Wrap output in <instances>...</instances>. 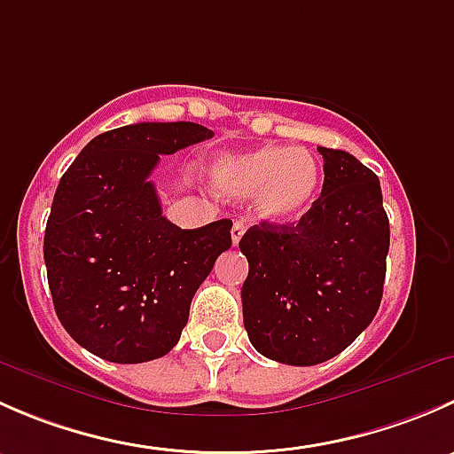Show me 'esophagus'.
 Wrapping results in <instances>:
<instances>
[{"label":"esophagus","instance_id":"obj_1","mask_svg":"<svg viewBox=\"0 0 454 454\" xmlns=\"http://www.w3.org/2000/svg\"><path fill=\"white\" fill-rule=\"evenodd\" d=\"M244 232H246V226L241 222H235L232 223V231H231V235H232V244L235 246H239V241H241V237H244Z\"/></svg>","mask_w":454,"mask_h":454}]
</instances>
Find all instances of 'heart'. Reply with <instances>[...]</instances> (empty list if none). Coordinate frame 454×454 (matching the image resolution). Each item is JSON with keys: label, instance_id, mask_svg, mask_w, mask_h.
Returning <instances> with one entry per match:
<instances>
[{"label": "heart", "instance_id": "heart-1", "mask_svg": "<svg viewBox=\"0 0 454 454\" xmlns=\"http://www.w3.org/2000/svg\"><path fill=\"white\" fill-rule=\"evenodd\" d=\"M213 180L222 193L253 198L261 217L277 223L299 222L320 191V164L309 151L265 145L215 162Z\"/></svg>", "mask_w": 454, "mask_h": 454}]
</instances>
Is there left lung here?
Masks as SVG:
<instances>
[{
  "mask_svg": "<svg viewBox=\"0 0 454 454\" xmlns=\"http://www.w3.org/2000/svg\"><path fill=\"white\" fill-rule=\"evenodd\" d=\"M320 198L296 223L253 226L239 241L248 259L244 325L261 356L312 367L351 345L382 301L388 217L380 180L360 160L318 146Z\"/></svg>",
  "mask_w": 454,
  "mask_h": 454,
  "instance_id": "1",
  "label": "left lung"
}]
</instances>
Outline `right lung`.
Listing matches in <instances>:
<instances>
[{"mask_svg": "<svg viewBox=\"0 0 454 454\" xmlns=\"http://www.w3.org/2000/svg\"><path fill=\"white\" fill-rule=\"evenodd\" d=\"M213 138L198 122H138L87 142L63 173L43 237L54 312L98 358H162L191 301L231 248V219L182 231L162 215L149 176L160 155Z\"/></svg>", "mask_w": 454, "mask_h": 454, "instance_id": "obj_1", "label": "right lung"}]
</instances>
